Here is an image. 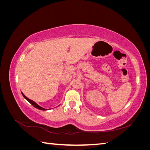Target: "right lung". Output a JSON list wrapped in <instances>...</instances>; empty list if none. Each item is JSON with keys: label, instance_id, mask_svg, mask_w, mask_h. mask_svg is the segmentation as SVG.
Here are the masks:
<instances>
[{"label": "right lung", "instance_id": "obj_1", "mask_svg": "<svg viewBox=\"0 0 150 150\" xmlns=\"http://www.w3.org/2000/svg\"><path fill=\"white\" fill-rule=\"evenodd\" d=\"M22 96H24V98L26 99L27 101H28V102H29L32 105H33L34 108H37V109H38V110H43V111H45V110H47L46 109H44V108H42V107H40V106H39L38 104H36L34 101H33V100H31V99H29V98H27L25 95L22 93Z\"/></svg>", "mask_w": 150, "mask_h": 150}]
</instances>
